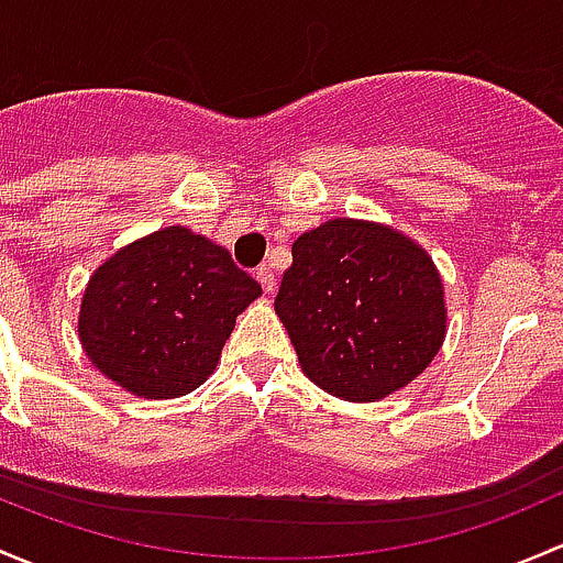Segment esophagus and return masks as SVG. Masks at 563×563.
<instances>
[{
	"label": "esophagus",
	"mask_w": 563,
	"mask_h": 563,
	"mask_svg": "<svg viewBox=\"0 0 563 563\" xmlns=\"http://www.w3.org/2000/svg\"><path fill=\"white\" fill-rule=\"evenodd\" d=\"M254 276H257L260 287L265 289V295H271V292H274V287H276V279H274V271H271L268 265H260V268L254 271Z\"/></svg>",
	"instance_id": "obj_1"
}]
</instances>
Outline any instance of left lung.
<instances>
[{
  "label": "left lung",
  "instance_id": "8db88e82",
  "mask_svg": "<svg viewBox=\"0 0 563 563\" xmlns=\"http://www.w3.org/2000/svg\"><path fill=\"white\" fill-rule=\"evenodd\" d=\"M276 314L303 374L361 404L422 374L448 328L433 260L407 235L355 219H330L292 243Z\"/></svg>",
  "mask_w": 563,
  "mask_h": 563
}]
</instances>
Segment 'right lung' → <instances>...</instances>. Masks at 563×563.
Wrapping results in <instances>:
<instances>
[{"label": "right lung", "instance_id": "1", "mask_svg": "<svg viewBox=\"0 0 563 563\" xmlns=\"http://www.w3.org/2000/svg\"><path fill=\"white\" fill-rule=\"evenodd\" d=\"M260 292L228 249L165 228L97 268L80 303V344L135 396H187L217 368L235 317Z\"/></svg>", "mask_w": 563, "mask_h": 563}]
</instances>
